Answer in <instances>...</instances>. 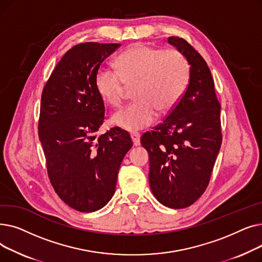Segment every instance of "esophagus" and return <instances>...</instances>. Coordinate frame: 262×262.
<instances>
[{"mask_svg": "<svg viewBox=\"0 0 262 262\" xmlns=\"http://www.w3.org/2000/svg\"><path fill=\"white\" fill-rule=\"evenodd\" d=\"M130 137H132V139H133V142H134L135 146L140 145V134H138V133H132Z\"/></svg>", "mask_w": 262, "mask_h": 262, "instance_id": "1", "label": "esophagus"}]
</instances>
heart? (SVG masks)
Masks as SVG:
<instances>
[{
    "mask_svg": "<svg viewBox=\"0 0 262 262\" xmlns=\"http://www.w3.org/2000/svg\"><path fill=\"white\" fill-rule=\"evenodd\" d=\"M117 70L101 68L95 87L110 106L121 105L127 86L134 87V102L117 112L112 122L130 132L152 124L158 110L168 113L180 102L190 79V66L185 55L145 45H136L116 60Z\"/></svg>",
    "mask_w": 262,
    "mask_h": 262,
    "instance_id": "obj_1",
    "label": "heart"
}]
</instances>
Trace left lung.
I'll return each instance as SVG.
<instances>
[{
  "mask_svg": "<svg viewBox=\"0 0 262 262\" xmlns=\"http://www.w3.org/2000/svg\"><path fill=\"white\" fill-rule=\"evenodd\" d=\"M168 42L190 66L188 87L169 116L141 137L149 156L148 182L154 196L169 208L189 207L207 188L222 143L221 105L209 68L183 38Z\"/></svg>",
  "mask_w": 262,
  "mask_h": 262,
  "instance_id": "obj_1",
  "label": "left lung"
}]
</instances>
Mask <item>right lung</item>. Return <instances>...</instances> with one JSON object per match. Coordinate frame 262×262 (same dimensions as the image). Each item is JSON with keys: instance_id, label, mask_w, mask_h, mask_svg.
I'll list each match as a JSON object with an SVG mask.
<instances>
[{"instance_id": "right-lung-1", "label": "right lung", "mask_w": 262, "mask_h": 262, "mask_svg": "<svg viewBox=\"0 0 262 262\" xmlns=\"http://www.w3.org/2000/svg\"><path fill=\"white\" fill-rule=\"evenodd\" d=\"M121 45L86 42L69 50L41 95L38 124L51 184L80 212L96 211L112 200L121 162L133 146L127 132L98 130L105 116L95 87L101 63Z\"/></svg>"}]
</instances>
